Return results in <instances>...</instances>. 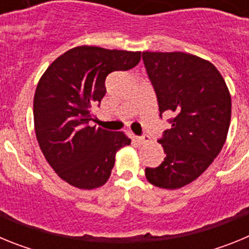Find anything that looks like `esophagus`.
<instances>
[{"instance_id": "obj_1", "label": "esophagus", "mask_w": 249, "mask_h": 249, "mask_svg": "<svg viewBox=\"0 0 249 249\" xmlns=\"http://www.w3.org/2000/svg\"><path fill=\"white\" fill-rule=\"evenodd\" d=\"M133 140H135L138 144H143V143H146V142H148L149 138H148V136H143V137H138V136H135V137H133Z\"/></svg>"}]
</instances>
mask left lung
<instances>
[{
  "instance_id": "1",
  "label": "left lung",
  "mask_w": 249,
  "mask_h": 249,
  "mask_svg": "<svg viewBox=\"0 0 249 249\" xmlns=\"http://www.w3.org/2000/svg\"><path fill=\"white\" fill-rule=\"evenodd\" d=\"M156 92L160 116H172L171 128L158 140L166 158L146 168L151 184L177 190L191 183L219 155L231 122V94L219 71L184 52H142Z\"/></svg>"
}]
</instances>
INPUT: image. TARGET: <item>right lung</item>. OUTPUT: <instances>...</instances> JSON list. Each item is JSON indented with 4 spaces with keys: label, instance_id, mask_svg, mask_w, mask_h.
I'll use <instances>...</instances> for the list:
<instances>
[{
    "label": "right lung",
    "instance_id": "right-lung-1",
    "mask_svg": "<svg viewBox=\"0 0 249 249\" xmlns=\"http://www.w3.org/2000/svg\"><path fill=\"white\" fill-rule=\"evenodd\" d=\"M141 52L80 46L56 58L37 85L35 131L43 156L63 181L93 190L108 181L116 152L131 144L123 132L89 126L106 94V77L138 65Z\"/></svg>",
    "mask_w": 249,
    "mask_h": 249
}]
</instances>
